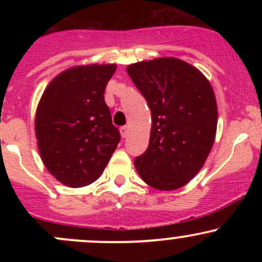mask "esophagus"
Masks as SVG:
<instances>
[{
    "label": "esophagus",
    "mask_w": 262,
    "mask_h": 262,
    "mask_svg": "<svg viewBox=\"0 0 262 262\" xmlns=\"http://www.w3.org/2000/svg\"><path fill=\"white\" fill-rule=\"evenodd\" d=\"M128 133H129V128H128V126H126V125L121 126V128H120L121 137H123V138H126V137H128Z\"/></svg>",
    "instance_id": "34e87169"
}]
</instances>
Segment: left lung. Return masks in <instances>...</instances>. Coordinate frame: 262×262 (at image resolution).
Here are the masks:
<instances>
[{
    "instance_id": "8db88e82",
    "label": "left lung",
    "mask_w": 262,
    "mask_h": 262,
    "mask_svg": "<svg viewBox=\"0 0 262 262\" xmlns=\"http://www.w3.org/2000/svg\"><path fill=\"white\" fill-rule=\"evenodd\" d=\"M152 114L149 144L134 160L155 189L175 190L204 165L216 132L215 96L199 70L178 58H157L126 68Z\"/></svg>"
}]
</instances>
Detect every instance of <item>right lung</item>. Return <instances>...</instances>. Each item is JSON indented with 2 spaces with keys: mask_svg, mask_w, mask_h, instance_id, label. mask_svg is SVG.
Masks as SVG:
<instances>
[{
  "mask_svg": "<svg viewBox=\"0 0 262 262\" xmlns=\"http://www.w3.org/2000/svg\"><path fill=\"white\" fill-rule=\"evenodd\" d=\"M115 64L80 66L49 83L35 116V134L48 171L70 187L94 182L120 142L104 99Z\"/></svg>",
  "mask_w": 262,
  "mask_h": 262,
  "instance_id": "obj_1",
  "label": "right lung"
}]
</instances>
